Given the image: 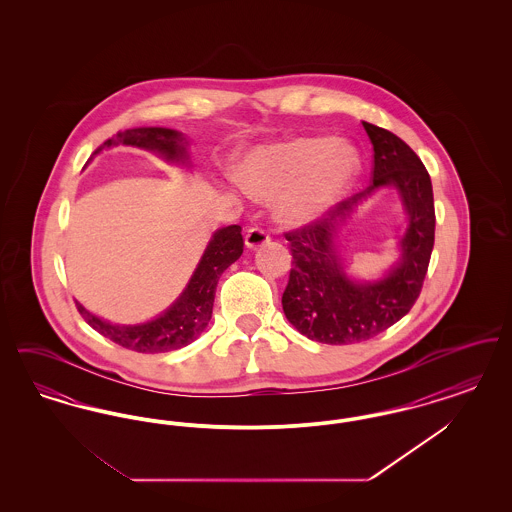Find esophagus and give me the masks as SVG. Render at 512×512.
Returning <instances> with one entry per match:
<instances>
[{
  "label": "esophagus",
  "instance_id": "esophagus-1",
  "mask_svg": "<svg viewBox=\"0 0 512 512\" xmlns=\"http://www.w3.org/2000/svg\"><path fill=\"white\" fill-rule=\"evenodd\" d=\"M268 242H270V236H268L263 228H249L245 232V245L249 249H257V247L268 244Z\"/></svg>",
  "mask_w": 512,
  "mask_h": 512
}]
</instances>
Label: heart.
<instances>
[{
    "label": "heart",
    "mask_w": 512,
    "mask_h": 512,
    "mask_svg": "<svg viewBox=\"0 0 512 512\" xmlns=\"http://www.w3.org/2000/svg\"><path fill=\"white\" fill-rule=\"evenodd\" d=\"M357 157L324 138H286L253 147L236 167L234 186L253 197H274V213L288 226L322 219L347 192Z\"/></svg>",
    "instance_id": "heart-1"
}]
</instances>
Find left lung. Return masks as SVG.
<instances>
[{"instance_id": "1", "label": "left lung", "mask_w": 512, "mask_h": 512, "mask_svg": "<svg viewBox=\"0 0 512 512\" xmlns=\"http://www.w3.org/2000/svg\"><path fill=\"white\" fill-rule=\"evenodd\" d=\"M363 126L374 149L370 186L338 203L328 217L286 234L293 261L282 295L284 315L309 340L330 345L370 340L405 317L420 295L434 249V192L426 167L390 130ZM380 187L398 190L410 222L398 263L380 281L357 283L346 276L335 242L358 203Z\"/></svg>"}]
</instances>
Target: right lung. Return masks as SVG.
<instances>
[{"label": "right lung", "instance_id": "right-lung-1", "mask_svg": "<svg viewBox=\"0 0 512 512\" xmlns=\"http://www.w3.org/2000/svg\"><path fill=\"white\" fill-rule=\"evenodd\" d=\"M113 146L142 147L147 151H155L169 163L190 165V157L186 151L188 142L182 132L172 128L142 126L117 132L111 140L103 142V146H99L96 153ZM242 253V226L232 224L217 230L205 247L184 292L180 293V297L165 313L142 324L124 326L107 322L92 315L78 301L76 309L96 332L126 349L138 353H165L186 347L188 343L197 340L211 322L220 274L232 263H236Z\"/></svg>", "mask_w": 512, "mask_h": 512}]
</instances>
